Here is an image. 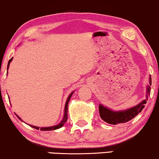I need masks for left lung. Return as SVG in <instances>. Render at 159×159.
<instances>
[{"instance_id":"obj_1","label":"left lung","mask_w":159,"mask_h":159,"mask_svg":"<svg viewBox=\"0 0 159 159\" xmlns=\"http://www.w3.org/2000/svg\"><path fill=\"white\" fill-rule=\"evenodd\" d=\"M151 77L149 76V84L146 87V99L143 100L139 104L134 106L131 108L121 111H114L108 107L103 106L102 104L99 105V111L100 117L104 122L111 125H117L119 123H125L133 119L135 116H137L143 109L145 107V104H146L148 98L151 93Z\"/></svg>"}]
</instances>
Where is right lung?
Returning <instances> with one entry per match:
<instances>
[{"label": "right lung", "mask_w": 159, "mask_h": 159, "mask_svg": "<svg viewBox=\"0 0 159 159\" xmlns=\"http://www.w3.org/2000/svg\"><path fill=\"white\" fill-rule=\"evenodd\" d=\"M12 60H13V57H11V59L9 61H8V66H7V70H8V68H9V65H10V63H11V62L12 61ZM8 72V71H7ZM74 93V91H73L72 93H70V95L68 96V99H67V100H66V105H65V109H64V115H63V118H62V120H61V122H60L59 124H57V125H54V126H51V127H37V126H34V125H30V126H31L32 127H33V128H35V129H40V130H42V131H46V130H53V129H59V128H60V127H62L64 125V124L66 123V121H67V120H68V102H69V101H70V98H71V97H72V95H73V93ZM8 99H9V98H8ZM16 117L19 118V119L21 120V121H22V122H24L23 120H22L21 119V117H19V116L18 115H16Z\"/></svg>", "instance_id": "obj_1"}]
</instances>
